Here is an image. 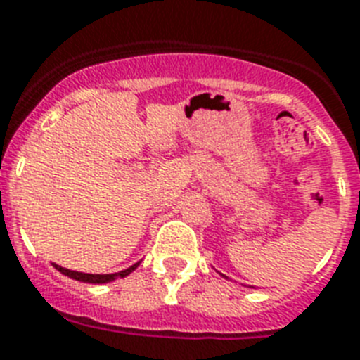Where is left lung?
<instances>
[{"label":"left lung","mask_w":360,"mask_h":360,"mask_svg":"<svg viewBox=\"0 0 360 360\" xmlns=\"http://www.w3.org/2000/svg\"><path fill=\"white\" fill-rule=\"evenodd\" d=\"M220 276H221V277H226V279H229V277H227V276H224V274H220ZM251 288H253V286H251Z\"/></svg>","instance_id":"left-lung-1"}]
</instances>
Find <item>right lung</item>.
I'll return each instance as SVG.
<instances>
[{
  "mask_svg": "<svg viewBox=\"0 0 360 360\" xmlns=\"http://www.w3.org/2000/svg\"><path fill=\"white\" fill-rule=\"evenodd\" d=\"M51 264H53L55 270H58L60 274H64V276L72 277V279H75V281L92 283V285H103V283H110V281H116V279H122V277H127L131 271H134L136 268H139L140 261L134 262L133 266H129L127 270L118 271V274H83V271H74V270H68V268H63V266L55 264V262H51Z\"/></svg>",
  "mask_w": 360,
  "mask_h": 360,
  "instance_id": "obj_1",
  "label": "right lung"
}]
</instances>
